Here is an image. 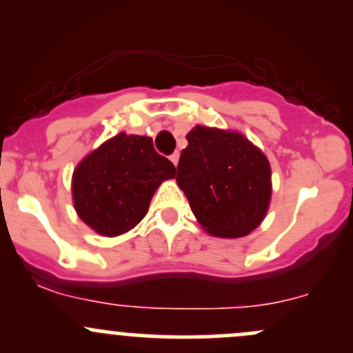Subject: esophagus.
Returning a JSON list of instances; mask_svg holds the SVG:
<instances>
[{
    "label": "esophagus",
    "mask_w": 353,
    "mask_h": 353,
    "mask_svg": "<svg viewBox=\"0 0 353 353\" xmlns=\"http://www.w3.org/2000/svg\"><path fill=\"white\" fill-rule=\"evenodd\" d=\"M169 159H170V162L174 163V165H177V162H179V152H174V154L170 155Z\"/></svg>",
    "instance_id": "obj_1"
}]
</instances>
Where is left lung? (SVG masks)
Segmentation results:
<instances>
[{"mask_svg": "<svg viewBox=\"0 0 353 353\" xmlns=\"http://www.w3.org/2000/svg\"><path fill=\"white\" fill-rule=\"evenodd\" d=\"M186 140L176 181L203 229L232 239L254 230L272 196L266 157L234 131L196 126Z\"/></svg>", "mask_w": 353, "mask_h": 353, "instance_id": "1", "label": "left lung"}]
</instances>
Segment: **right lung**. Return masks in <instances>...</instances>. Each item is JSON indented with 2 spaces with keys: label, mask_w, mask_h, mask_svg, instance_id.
Returning <instances> with one entry per match:
<instances>
[{
  "label": "right lung",
  "mask_w": 353,
  "mask_h": 353,
  "mask_svg": "<svg viewBox=\"0 0 353 353\" xmlns=\"http://www.w3.org/2000/svg\"><path fill=\"white\" fill-rule=\"evenodd\" d=\"M176 176L147 137L119 133L78 163L73 203L80 219L102 236H119L147 215L162 181Z\"/></svg>",
  "instance_id": "obj_1"
}]
</instances>
